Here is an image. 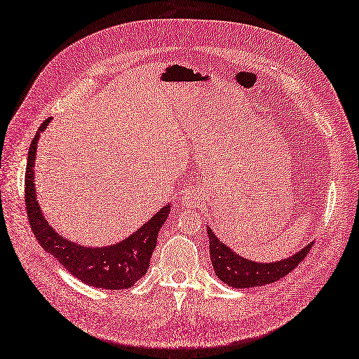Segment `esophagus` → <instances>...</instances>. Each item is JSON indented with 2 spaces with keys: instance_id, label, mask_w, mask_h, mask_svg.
Returning a JSON list of instances; mask_svg holds the SVG:
<instances>
[{
  "instance_id": "esophagus-1",
  "label": "esophagus",
  "mask_w": 359,
  "mask_h": 359,
  "mask_svg": "<svg viewBox=\"0 0 359 359\" xmlns=\"http://www.w3.org/2000/svg\"><path fill=\"white\" fill-rule=\"evenodd\" d=\"M180 200H182V205L185 208H192L200 200V194L196 189H185Z\"/></svg>"
}]
</instances>
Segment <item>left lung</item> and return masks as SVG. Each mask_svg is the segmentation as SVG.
Returning <instances> with one entry per match:
<instances>
[{
    "label": "left lung",
    "mask_w": 359,
    "mask_h": 359,
    "mask_svg": "<svg viewBox=\"0 0 359 359\" xmlns=\"http://www.w3.org/2000/svg\"><path fill=\"white\" fill-rule=\"evenodd\" d=\"M209 236V253L210 262H212L214 271L219 280L227 283L232 288H252L262 287V285L273 283L282 279L291 270L299 265L300 261L306 258L312 243L306 244L297 253L288 258L274 261V262H256L252 259L243 258L241 255L233 252V249L226 245L212 232V229L206 226Z\"/></svg>",
    "instance_id": "8db88e82"
}]
</instances>
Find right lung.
I'll return each mask as SVG.
<instances>
[{
  "label": "right lung",
  "instance_id": "add662e5",
  "mask_svg": "<svg viewBox=\"0 0 359 359\" xmlns=\"http://www.w3.org/2000/svg\"><path fill=\"white\" fill-rule=\"evenodd\" d=\"M50 121L51 118L42 123L27 154L25 208L36 240L69 274L90 287L103 290H124L132 287L150 267L151 255L158 243V233L167 222L171 203L161 208L136 232L110 245H83L59 235L45 219L34 188V161L38 142L41 133L47 128Z\"/></svg>",
  "mask_w": 359,
  "mask_h": 359
}]
</instances>
